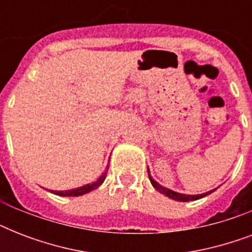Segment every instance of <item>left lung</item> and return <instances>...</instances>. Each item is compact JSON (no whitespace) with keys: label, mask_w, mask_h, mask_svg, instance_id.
<instances>
[{"label":"left lung","mask_w":252,"mask_h":252,"mask_svg":"<svg viewBox=\"0 0 252 252\" xmlns=\"http://www.w3.org/2000/svg\"><path fill=\"white\" fill-rule=\"evenodd\" d=\"M148 174H149V179H150V183L153 184V187L157 189V191H159L161 193H163V195H166L167 197H170V199L172 200H176V201H191V200H197V199H201V197H204V196L209 195V193H212V192L215 191V189H212V191L209 192H205V193H201V195H186V193H179V192H175V191H171V189H168V188L166 187H162L161 184L157 183L156 180L150 176V171L149 168H148Z\"/></svg>","instance_id":"1"}]
</instances>
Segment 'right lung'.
I'll list each match as a JSON object with an SVG mask.
<instances>
[{"instance_id":"add662e5","label":"right lung","mask_w":252,"mask_h":252,"mask_svg":"<svg viewBox=\"0 0 252 252\" xmlns=\"http://www.w3.org/2000/svg\"><path fill=\"white\" fill-rule=\"evenodd\" d=\"M107 170H108V167L106 168V171L103 172L98 179L95 180L94 183L85 184V186H82V187L73 188V189H68V191H51V192H53L55 195H59V196H81V195H85V193H89V192H91L93 189H96V188H98L103 182H104L107 175Z\"/></svg>"}]
</instances>
